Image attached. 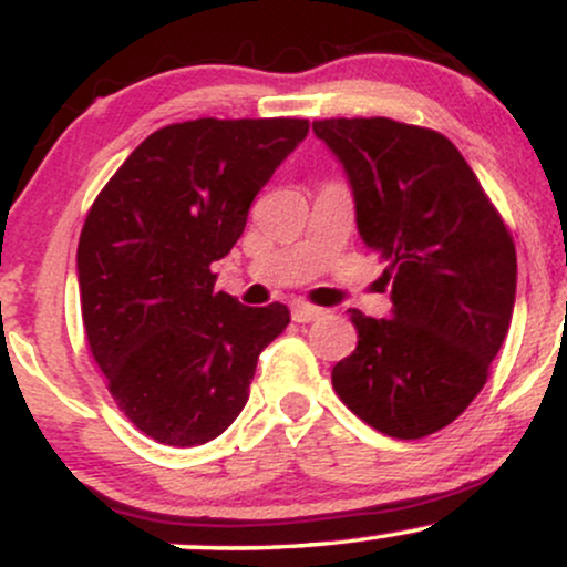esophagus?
<instances>
[{
  "label": "esophagus",
  "instance_id": "34e87169",
  "mask_svg": "<svg viewBox=\"0 0 567 567\" xmlns=\"http://www.w3.org/2000/svg\"><path fill=\"white\" fill-rule=\"evenodd\" d=\"M290 311H292V320L296 322H315L324 315V309H320V306H311L306 301H296L290 306Z\"/></svg>",
  "mask_w": 567,
  "mask_h": 567
}]
</instances>
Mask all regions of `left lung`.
I'll list each match as a JSON object with an SVG mask.
<instances>
[{
    "instance_id": "obj_1",
    "label": "left lung",
    "mask_w": 567,
    "mask_h": 567,
    "mask_svg": "<svg viewBox=\"0 0 567 567\" xmlns=\"http://www.w3.org/2000/svg\"><path fill=\"white\" fill-rule=\"evenodd\" d=\"M311 130L347 171L357 229L394 303L389 320L351 309L360 341L333 368V389L389 437H426L470 408L509 333L512 234L445 135L386 116Z\"/></svg>"
}]
</instances>
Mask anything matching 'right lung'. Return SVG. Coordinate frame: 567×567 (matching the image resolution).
<instances>
[{
    "mask_svg": "<svg viewBox=\"0 0 567 567\" xmlns=\"http://www.w3.org/2000/svg\"><path fill=\"white\" fill-rule=\"evenodd\" d=\"M306 120H192L148 135L97 194L76 247L82 322L122 413L146 437L205 445L243 413L285 303L216 290L256 194Z\"/></svg>",
    "mask_w": 567,
    "mask_h": 567,
    "instance_id": "obj_1",
    "label": "right lung"
}]
</instances>
